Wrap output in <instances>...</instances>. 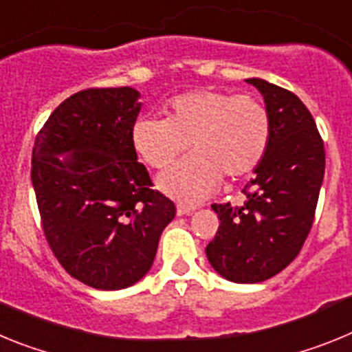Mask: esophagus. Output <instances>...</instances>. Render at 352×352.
<instances>
[{
	"instance_id": "obj_1",
	"label": "esophagus",
	"mask_w": 352,
	"mask_h": 352,
	"mask_svg": "<svg viewBox=\"0 0 352 352\" xmlns=\"http://www.w3.org/2000/svg\"><path fill=\"white\" fill-rule=\"evenodd\" d=\"M194 211H195L194 206H186V204H178V208H176L178 217H185V214H190L194 213Z\"/></svg>"
}]
</instances>
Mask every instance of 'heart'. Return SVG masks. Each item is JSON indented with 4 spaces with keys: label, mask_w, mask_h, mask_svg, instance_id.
<instances>
[{
    "label": "heart",
    "mask_w": 352,
    "mask_h": 352,
    "mask_svg": "<svg viewBox=\"0 0 352 352\" xmlns=\"http://www.w3.org/2000/svg\"><path fill=\"white\" fill-rule=\"evenodd\" d=\"M272 141L268 109L254 96L220 89H194L174 96L167 118L142 116L132 126V144L155 169L169 166L192 146L195 153L158 176L164 194L199 203L227 178L247 176Z\"/></svg>",
    "instance_id": "1"
}]
</instances>
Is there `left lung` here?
I'll use <instances>...</instances> for the list:
<instances>
[{
    "mask_svg": "<svg viewBox=\"0 0 352 352\" xmlns=\"http://www.w3.org/2000/svg\"><path fill=\"white\" fill-rule=\"evenodd\" d=\"M272 118V141L241 206L213 204L220 226L206 256L226 280H268L300 254L324 178V144L309 109L294 93L252 77Z\"/></svg>",
    "mask_w": 352,
    "mask_h": 352,
    "instance_id": "obj_1",
    "label": "left lung"
}]
</instances>
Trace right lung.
<instances>
[{
  "mask_svg": "<svg viewBox=\"0 0 352 352\" xmlns=\"http://www.w3.org/2000/svg\"><path fill=\"white\" fill-rule=\"evenodd\" d=\"M139 98L129 86L68 96L38 132L31 158L49 247L74 278L102 291L141 280L176 214L173 201L151 188L132 144Z\"/></svg>",
  "mask_w": 352,
  "mask_h": 352,
  "instance_id": "1",
  "label": "right lung"
}]
</instances>
